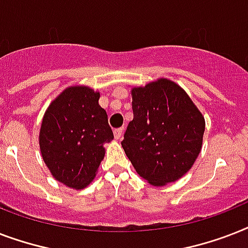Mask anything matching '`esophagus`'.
Masks as SVG:
<instances>
[{
	"mask_svg": "<svg viewBox=\"0 0 248 248\" xmlns=\"http://www.w3.org/2000/svg\"><path fill=\"white\" fill-rule=\"evenodd\" d=\"M122 135H124V127L116 128V130H114V138H116L117 140H120L121 138H122Z\"/></svg>",
	"mask_w": 248,
	"mask_h": 248,
	"instance_id": "34e87169",
	"label": "esophagus"
}]
</instances>
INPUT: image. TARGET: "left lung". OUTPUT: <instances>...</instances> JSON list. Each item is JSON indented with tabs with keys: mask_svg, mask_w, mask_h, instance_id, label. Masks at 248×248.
Listing matches in <instances>:
<instances>
[{
	"mask_svg": "<svg viewBox=\"0 0 248 248\" xmlns=\"http://www.w3.org/2000/svg\"><path fill=\"white\" fill-rule=\"evenodd\" d=\"M134 118L121 141L139 176L155 186L177 181L202 149L204 117L171 79L131 89Z\"/></svg>",
	"mask_w": 248,
	"mask_h": 248,
	"instance_id": "8db88e82",
	"label": "left lung"
}]
</instances>
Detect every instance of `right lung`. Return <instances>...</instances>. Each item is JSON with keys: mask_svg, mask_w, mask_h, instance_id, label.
<instances>
[{"mask_svg": "<svg viewBox=\"0 0 248 248\" xmlns=\"http://www.w3.org/2000/svg\"><path fill=\"white\" fill-rule=\"evenodd\" d=\"M100 93L89 86H69L46 109L40 128L41 155L52 177L68 188L83 189L96 176L113 140Z\"/></svg>", "mask_w": 248, "mask_h": 248, "instance_id": "add662e5", "label": "right lung"}]
</instances>
